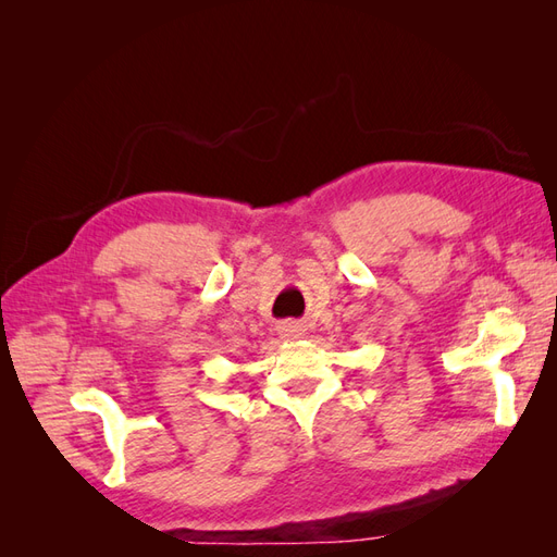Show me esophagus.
<instances>
[{"mask_svg": "<svg viewBox=\"0 0 557 557\" xmlns=\"http://www.w3.org/2000/svg\"><path fill=\"white\" fill-rule=\"evenodd\" d=\"M278 334H281V339H285V342H297V339H301V336H305V325L295 323V320H288V323L278 325Z\"/></svg>", "mask_w": 557, "mask_h": 557, "instance_id": "34e87169", "label": "esophagus"}]
</instances>
